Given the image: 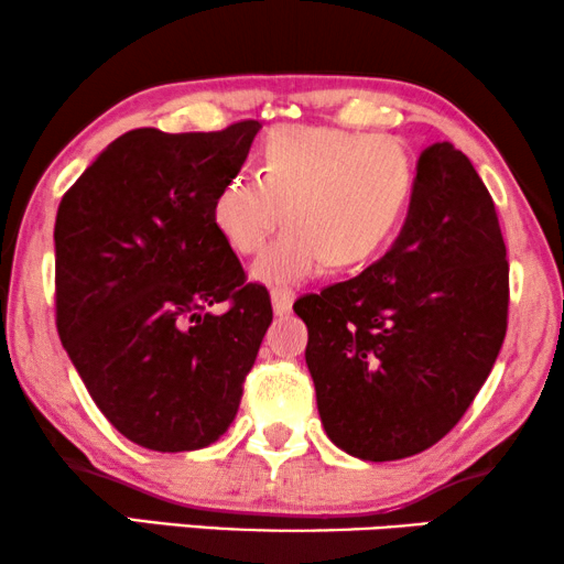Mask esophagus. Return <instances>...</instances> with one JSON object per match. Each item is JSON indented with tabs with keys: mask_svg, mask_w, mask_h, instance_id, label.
<instances>
[{
	"mask_svg": "<svg viewBox=\"0 0 564 564\" xmlns=\"http://www.w3.org/2000/svg\"><path fill=\"white\" fill-rule=\"evenodd\" d=\"M292 303H295V292L292 290H272V311L274 315H288L292 311Z\"/></svg>",
	"mask_w": 564,
	"mask_h": 564,
	"instance_id": "obj_1",
	"label": "esophagus"
}]
</instances>
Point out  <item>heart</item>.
<instances>
[{"mask_svg": "<svg viewBox=\"0 0 564 564\" xmlns=\"http://www.w3.org/2000/svg\"><path fill=\"white\" fill-rule=\"evenodd\" d=\"M415 164L398 138L334 126H276L259 149L257 176L230 174L210 199V220L267 288L311 280L323 267L367 264L411 205Z\"/></svg>", "mask_w": 564, "mask_h": 564, "instance_id": "obj_1", "label": "heart"}]
</instances>
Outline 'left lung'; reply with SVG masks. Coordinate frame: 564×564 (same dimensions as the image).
<instances>
[{
    "instance_id": "1",
    "label": "left lung",
    "mask_w": 564,
    "mask_h": 564,
    "mask_svg": "<svg viewBox=\"0 0 564 564\" xmlns=\"http://www.w3.org/2000/svg\"><path fill=\"white\" fill-rule=\"evenodd\" d=\"M321 423L351 457H413L457 426L506 338L496 205L449 141L421 151L403 228L372 267L295 305Z\"/></svg>"
}]
</instances>
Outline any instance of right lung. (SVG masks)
<instances>
[{
    "mask_svg": "<svg viewBox=\"0 0 564 564\" xmlns=\"http://www.w3.org/2000/svg\"><path fill=\"white\" fill-rule=\"evenodd\" d=\"M261 122L218 133L128 130L58 205L61 344L105 419L153 452H195L226 434L272 323L261 284L210 220ZM231 303L223 316L215 302Z\"/></svg>",
    "mask_w": 564,
    "mask_h": 564,
    "instance_id": "right-lung-1",
    "label": "right lung"
}]
</instances>
